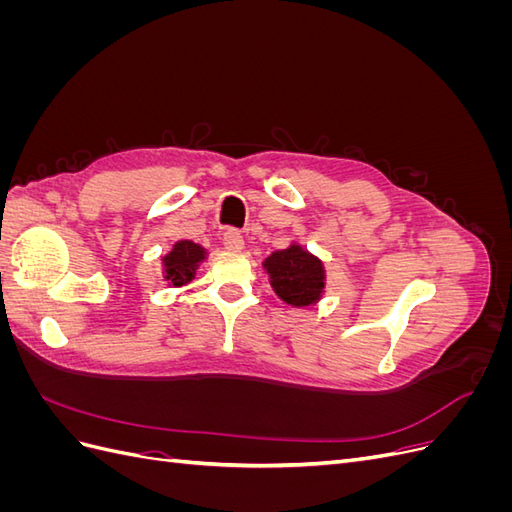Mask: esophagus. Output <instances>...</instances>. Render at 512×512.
<instances>
[{
  "label": "esophagus",
  "instance_id": "1",
  "mask_svg": "<svg viewBox=\"0 0 512 512\" xmlns=\"http://www.w3.org/2000/svg\"><path fill=\"white\" fill-rule=\"evenodd\" d=\"M222 243L226 250H232V252H239L243 247V235L237 230V228H226V232L222 235Z\"/></svg>",
  "mask_w": 512,
  "mask_h": 512
}]
</instances>
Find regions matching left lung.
I'll return each mask as SVG.
<instances>
[{
    "label": "left lung",
    "instance_id": "1",
    "mask_svg": "<svg viewBox=\"0 0 512 512\" xmlns=\"http://www.w3.org/2000/svg\"><path fill=\"white\" fill-rule=\"evenodd\" d=\"M265 269L271 277L273 290L282 301L305 307L320 299L324 288L322 262L303 247L290 245L288 250L273 252L265 260Z\"/></svg>",
    "mask_w": 512,
    "mask_h": 512
}]
</instances>
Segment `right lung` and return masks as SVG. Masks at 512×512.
<instances>
[{"mask_svg":"<svg viewBox=\"0 0 512 512\" xmlns=\"http://www.w3.org/2000/svg\"><path fill=\"white\" fill-rule=\"evenodd\" d=\"M205 260V250L192 241H179L164 256V277L173 286H183L194 280L198 262Z\"/></svg>","mask_w":512,"mask_h":512,"instance_id":"1","label":"right lung"}]
</instances>
